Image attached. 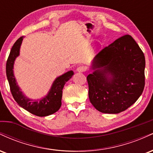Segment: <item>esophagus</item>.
Returning <instances> with one entry per match:
<instances>
[{
  "label": "esophagus",
  "mask_w": 153,
  "mask_h": 153,
  "mask_svg": "<svg viewBox=\"0 0 153 153\" xmlns=\"http://www.w3.org/2000/svg\"><path fill=\"white\" fill-rule=\"evenodd\" d=\"M77 71L78 73H82V72L85 71V68L84 66H79L78 68H77Z\"/></svg>",
  "instance_id": "esophagus-1"
}]
</instances>
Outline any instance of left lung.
<instances>
[{
  "label": "left lung",
  "mask_w": 153,
  "mask_h": 153,
  "mask_svg": "<svg viewBox=\"0 0 153 153\" xmlns=\"http://www.w3.org/2000/svg\"><path fill=\"white\" fill-rule=\"evenodd\" d=\"M145 68V55L134 39L118 38L95 57V71L87 76L91 103L105 114L127 109L143 94Z\"/></svg>",
  "instance_id": "left-lung-1"
}]
</instances>
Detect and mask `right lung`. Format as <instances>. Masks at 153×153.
Here are the masks:
<instances>
[{
  "mask_svg": "<svg viewBox=\"0 0 153 153\" xmlns=\"http://www.w3.org/2000/svg\"><path fill=\"white\" fill-rule=\"evenodd\" d=\"M23 36H21L14 43L10 50L9 56L6 62V76L10 85L12 96L16 103L23 108L38 117H46L57 111L60 108L62 103V89L65 82L71 78L73 71H69L61 75L54 80L52 88L48 95L39 101H34L26 98L16 85L13 73V62L16 57L19 56L20 46L22 45Z\"/></svg>",
  "mask_w": 153,
  "mask_h": 153,
  "instance_id": "right-lung-1",
  "label": "right lung"
}]
</instances>
